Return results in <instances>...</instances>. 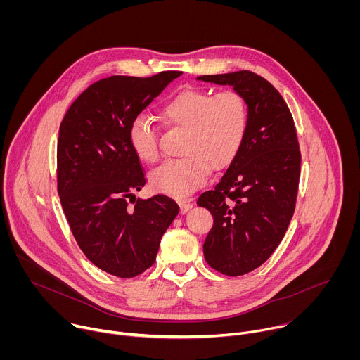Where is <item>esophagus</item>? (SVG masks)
Listing matches in <instances>:
<instances>
[{
  "mask_svg": "<svg viewBox=\"0 0 360 360\" xmlns=\"http://www.w3.org/2000/svg\"><path fill=\"white\" fill-rule=\"evenodd\" d=\"M192 207H193V205H192L189 200H181V202H179V211H181L182 215L186 214L188 211H191Z\"/></svg>",
  "mask_w": 360,
  "mask_h": 360,
  "instance_id": "1",
  "label": "esophagus"
}]
</instances>
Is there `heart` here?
I'll use <instances>...</instances> for the list:
<instances>
[{
  "mask_svg": "<svg viewBox=\"0 0 360 360\" xmlns=\"http://www.w3.org/2000/svg\"><path fill=\"white\" fill-rule=\"evenodd\" d=\"M169 128L185 135L179 152L184 157L164 162L149 175L153 191L171 196H186L207 181L211 168L229 167L239 153L249 125L246 99L236 91L188 88L172 96L162 108ZM128 141L145 164L160 160V136L152 121L143 115L132 120Z\"/></svg>",
  "mask_w": 360,
  "mask_h": 360,
  "instance_id": "b5f03b06",
  "label": "heart"
}]
</instances>
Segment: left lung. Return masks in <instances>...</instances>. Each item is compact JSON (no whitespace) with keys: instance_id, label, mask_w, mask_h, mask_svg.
I'll return each instance as SVG.
<instances>
[{"instance_id":"8db88e82","label":"left lung","mask_w":360,"mask_h":360,"mask_svg":"<svg viewBox=\"0 0 360 360\" xmlns=\"http://www.w3.org/2000/svg\"><path fill=\"white\" fill-rule=\"evenodd\" d=\"M198 79L232 85L249 110L236 158L215 188L198 198L214 217L205 261L224 275L240 276L268 261L293 217L302 160L296 128L282 95L258 74L243 70Z\"/></svg>"}]
</instances>
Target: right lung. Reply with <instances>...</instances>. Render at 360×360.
<instances>
[{
	"label": "right lung",
	"mask_w": 360,
	"mask_h": 360,
	"mask_svg": "<svg viewBox=\"0 0 360 360\" xmlns=\"http://www.w3.org/2000/svg\"><path fill=\"white\" fill-rule=\"evenodd\" d=\"M179 75L99 79L72 102L60 125L57 188L64 214L86 258L118 278L138 276L153 265L161 238L179 212L165 195L128 203L146 184L128 128Z\"/></svg>",
	"instance_id": "obj_1"
}]
</instances>
